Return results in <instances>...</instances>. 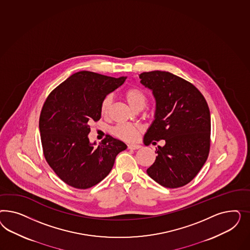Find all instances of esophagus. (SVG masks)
I'll return each mask as SVG.
<instances>
[{"mask_svg": "<svg viewBox=\"0 0 250 250\" xmlns=\"http://www.w3.org/2000/svg\"><path fill=\"white\" fill-rule=\"evenodd\" d=\"M127 147H128V149L136 150V149H139L141 147V146H139V145H127Z\"/></svg>", "mask_w": 250, "mask_h": 250, "instance_id": "esophagus-1", "label": "esophagus"}]
</instances>
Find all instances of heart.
I'll return each instance as SVG.
<instances>
[{"mask_svg": "<svg viewBox=\"0 0 250 250\" xmlns=\"http://www.w3.org/2000/svg\"><path fill=\"white\" fill-rule=\"evenodd\" d=\"M125 97L126 102L128 103L129 105L134 109H143L146 104V95L145 94L144 91L139 88H130L125 93ZM113 104V96L111 94L105 96L102 101L101 104V114L104 116H107L111 110ZM142 131V127L137 125H130V124H121L117 125L111 130V133L114 136L120 138L124 141L127 142H134L136 141L138 137V135Z\"/></svg>", "mask_w": 250, "mask_h": 250, "instance_id": "heart-1", "label": "heart"}]
</instances>
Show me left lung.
<instances>
[{"label":"left lung","mask_w":250,"mask_h":250,"mask_svg":"<svg viewBox=\"0 0 250 250\" xmlns=\"http://www.w3.org/2000/svg\"><path fill=\"white\" fill-rule=\"evenodd\" d=\"M156 100L155 119L145 134L146 146L163 139L158 156L146 173L166 188L186 185L208 158L211 115L204 95L194 85L167 71L139 75Z\"/></svg>","instance_id":"1"}]
</instances>
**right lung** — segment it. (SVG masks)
Here are the masks:
<instances>
[{"mask_svg": "<svg viewBox=\"0 0 250 250\" xmlns=\"http://www.w3.org/2000/svg\"><path fill=\"white\" fill-rule=\"evenodd\" d=\"M83 70L50 92L39 118L45 160L61 180L76 189H88L103 181L126 145L107 136L95 147L88 135L91 123L101 118V104L107 94L125 83Z\"/></svg>", "mask_w": 250, "mask_h": 250, "instance_id": "obj_1", "label": "right lung"}]
</instances>
